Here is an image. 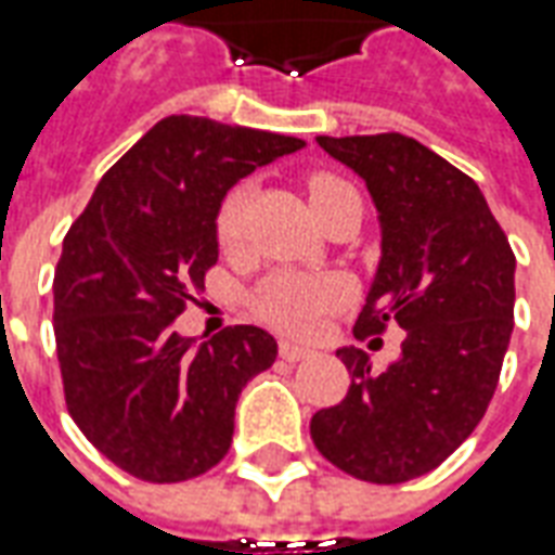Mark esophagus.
<instances>
[{"label":"esophagus","mask_w":555,"mask_h":555,"mask_svg":"<svg viewBox=\"0 0 555 555\" xmlns=\"http://www.w3.org/2000/svg\"><path fill=\"white\" fill-rule=\"evenodd\" d=\"M279 357L285 362H300L306 360V357H312V348H302V345H294L288 338H282V341H279Z\"/></svg>","instance_id":"1"}]
</instances>
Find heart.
Wrapping results in <instances>:
<instances>
[{
    "instance_id": "1",
    "label": "heart",
    "mask_w": 555,
    "mask_h": 555,
    "mask_svg": "<svg viewBox=\"0 0 555 555\" xmlns=\"http://www.w3.org/2000/svg\"><path fill=\"white\" fill-rule=\"evenodd\" d=\"M345 186L336 178L318 175L312 178V198ZM243 190L222 202L217 214V241L222 249H234L243 237ZM348 297V285L330 273H300V270H282L264 279L253 294V312L261 324L273 326L288 336H312L324 324L326 314H333Z\"/></svg>"
}]
</instances>
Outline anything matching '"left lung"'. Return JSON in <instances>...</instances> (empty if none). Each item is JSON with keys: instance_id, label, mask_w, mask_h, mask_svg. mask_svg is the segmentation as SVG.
I'll use <instances>...</instances> for the list:
<instances>
[{"instance_id": "left-lung-1", "label": "left lung", "mask_w": 555, "mask_h": 555, "mask_svg": "<svg viewBox=\"0 0 555 555\" xmlns=\"http://www.w3.org/2000/svg\"><path fill=\"white\" fill-rule=\"evenodd\" d=\"M360 175L380 219V261L353 336L408 330L386 372L341 348L348 396L312 416L330 464L374 485L440 466L485 416L514 330V253L473 178L401 133L318 137Z\"/></svg>"}]
</instances>
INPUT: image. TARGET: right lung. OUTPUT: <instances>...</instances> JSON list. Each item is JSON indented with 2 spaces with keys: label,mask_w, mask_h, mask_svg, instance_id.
Here are the masks:
<instances>
[{
  "label": "right lung",
  "mask_w": 555,
  "mask_h": 555,
  "mask_svg": "<svg viewBox=\"0 0 555 555\" xmlns=\"http://www.w3.org/2000/svg\"><path fill=\"white\" fill-rule=\"evenodd\" d=\"M302 139L169 115L98 183L62 243L53 330L67 413L115 466L154 485L217 466L241 389L276 338L225 326L207 341L175 318L217 264V214L234 183Z\"/></svg>",
  "instance_id": "right-lung-1"
}]
</instances>
